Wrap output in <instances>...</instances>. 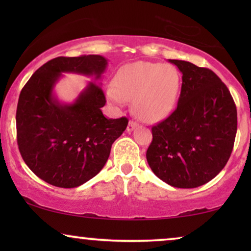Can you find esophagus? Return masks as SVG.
<instances>
[{
	"label": "esophagus",
	"instance_id": "1",
	"mask_svg": "<svg viewBox=\"0 0 251 251\" xmlns=\"http://www.w3.org/2000/svg\"><path fill=\"white\" fill-rule=\"evenodd\" d=\"M137 126H138V123L135 122V121H132V120H130L129 123H128V126H126V130H128V132L132 131V130L135 129Z\"/></svg>",
	"mask_w": 251,
	"mask_h": 251
}]
</instances>
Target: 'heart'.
<instances>
[{
    "label": "heart",
    "instance_id": "1",
    "mask_svg": "<svg viewBox=\"0 0 251 251\" xmlns=\"http://www.w3.org/2000/svg\"><path fill=\"white\" fill-rule=\"evenodd\" d=\"M179 85V75L174 67L137 61L119 71L106 95L116 106H123L126 100L133 99L136 114L146 122H156L173 112Z\"/></svg>",
    "mask_w": 251,
    "mask_h": 251
}]
</instances>
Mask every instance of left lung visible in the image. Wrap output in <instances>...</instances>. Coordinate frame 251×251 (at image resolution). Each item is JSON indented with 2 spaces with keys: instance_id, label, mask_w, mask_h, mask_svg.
I'll list each match as a JSON object with an SVG mask.
<instances>
[{
  "instance_id": "left-lung-1",
  "label": "left lung",
  "mask_w": 251,
  "mask_h": 251,
  "mask_svg": "<svg viewBox=\"0 0 251 251\" xmlns=\"http://www.w3.org/2000/svg\"><path fill=\"white\" fill-rule=\"evenodd\" d=\"M181 72L177 108L152 126L149 166L164 183L194 188L221 173L234 145L238 114L227 87L209 68L169 59Z\"/></svg>"
}]
</instances>
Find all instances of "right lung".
Listing matches in <instances>:
<instances>
[{
	"mask_svg": "<svg viewBox=\"0 0 251 251\" xmlns=\"http://www.w3.org/2000/svg\"><path fill=\"white\" fill-rule=\"evenodd\" d=\"M107 59L99 54L57 57L41 66L20 92L16 113L17 143L24 161L41 179L73 188L95 177L108 160L112 144L128 119H107L106 98L97 81ZM63 73L94 76L72 104H63L53 88Z\"/></svg>",
	"mask_w": 251,
	"mask_h": 251,
	"instance_id": "right-lung-1",
	"label": "right lung"
}]
</instances>
